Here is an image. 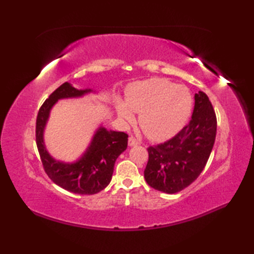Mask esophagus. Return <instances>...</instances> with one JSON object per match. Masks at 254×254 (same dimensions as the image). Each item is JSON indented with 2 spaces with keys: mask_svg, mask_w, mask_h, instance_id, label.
Returning a JSON list of instances; mask_svg holds the SVG:
<instances>
[{
  "mask_svg": "<svg viewBox=\"0 0 254 254\" xmlns=\"http://www.w3.org/2000/svg\"><path fill=\"white\" fill-rule=\"evenodd\" d=\"M138 144H139V142L135 137H133V136L128 137V146H135V145H138Z\"/></svg>",
  "mask_w": 254,
  "mask_h": 254,
  "instance_id": "1",
  "label": "esophagus"
}]
</instances>
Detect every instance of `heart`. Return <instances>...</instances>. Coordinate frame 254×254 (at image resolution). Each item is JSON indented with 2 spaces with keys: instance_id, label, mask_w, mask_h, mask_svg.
I'll list each match as a JSON object with an SVG mask.
<instances>
[{
  "instance_id": "b5f03b06",
  "label": "heart",
  "mask_w": 254,
  "mask_h": 254,
  "mask_svg": "<svg viewBox=\"0 0 254 254\" xmlns=\"http://www.w3.org/2000/svg\"><path fill=\"white\" fill-rule=\"evenodd\" d=\"M192 96L187 87L165 78H150L128 89L127 103L118 101V113L124 121L138 123L153 141H164L180 130L192 110Z\"/></svg>"
}]
</instances>
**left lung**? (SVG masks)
I'll return each instance as SVG.
<instances>
[{"label":"left lung","mask_w":254,"mask_h":254,"mask_svg":"<svg viewBox=\"0 0 254 254\" xmlns=\"http://www.w3.org/2000/svg\"><path fill=\"white\" fill-rule=\"evenodd\" d=\"M191 121L169 141L149 146L144 170L147 185L174 194L191 185L201 175L212 153L217 130L214 108L207 95L198 91Z\"/></svg>","instance_id":"left-lung-1"}]
</instances>
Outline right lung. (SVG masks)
<instances>
[{"mask_svg": "<svg viewBox=\"0 0 254 254\" xmlns=\"http://www.w3.org/2000/svg\"><path fill=\"white\" fill-rule=\"evenodd\" d=\"M91 89H76L65 82L58 87L40 107L36 121V143L46 174L64 190L76 194H96L109 185L117 158L127 147L128 135L124 132L108 131L100 127L89 147L77 161H57L47 152L44 130L53 105L59 99L80 97Z\"/></svg>", "mask_w": 254, "mask_h": 254, "instance_id": "right-lung-1", "label": "right lung"}]
</instances>
